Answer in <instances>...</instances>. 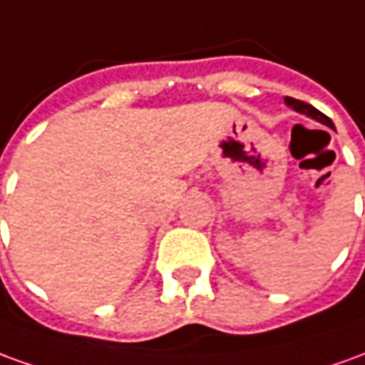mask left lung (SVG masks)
I'll return each instance as SVG.
<instances>
[{
  "label": "left lung",
  "instance_id": "left-lung-1",
  "mask_svg": "<svg viewBox=\"0 0 365 365\" xmlns=\"http://www.w3.org/2000/svg\"><path fill=\"white\" fill-rule=\"evenodd\" d=\"M284 103L289 104V106H292V108H294L297 112H300V114H307V116H310V118H314V120L322 122V124H326V126L334 128L332 120H330L326 114H322L320 110H316L312 104L302 103V101H297V98H290V96H287V98H284Z\"/></svg>",
  "mask_w": 365,
  "mask_h": 365
}]
</instances>
